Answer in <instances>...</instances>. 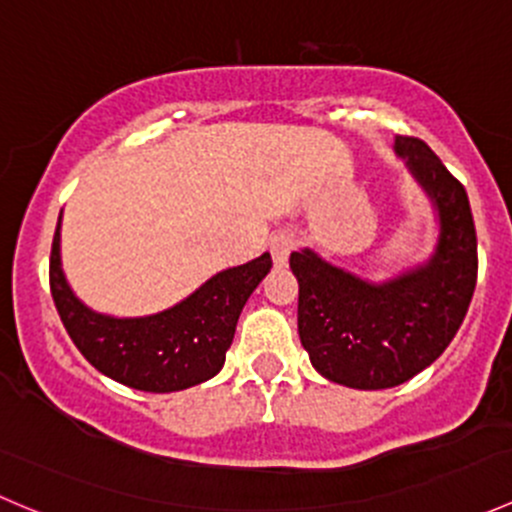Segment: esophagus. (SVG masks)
Returning a JSON list of instances; mask_svg holds the SVG:
<instances>
[{"mask_svg": "<svg viewBox=\"0 0 512 512\" xmlns=\"http://www.w3.org/2000/svg\"><path fill=\"white\" fill-rule=\"evenodd\" d=\"M297 247V237L289 235V232H280L270 240V252H272V260H275L277 267H285L289 260V252Z\"/></svg>", "mask_w": 512, "mask_h": 512, "instance_id": "obj_1", "label": "esophagus"}]
</instances>
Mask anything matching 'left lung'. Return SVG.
Here are the masks:
<instances>
[{
	"label": "left lung",
	"mask_w": 512,
	"mask_h": 512,
	"mask_svg": "<svg viewBox=\"0 0 512 512\" xmlns=\"http://www.w3.org/2000/svg\"><path fill=\"white\" fill-rule=\"evenodd\" d=\"M396 148L441 215L428 265L369 285L309 250L289 255L302 347L324 379L352 389H391L433 364L463 324L478 280L476 225L463 183L421 138L396 136Z\"/></svg>",
	"instance_id": "1"
}]
</instances>
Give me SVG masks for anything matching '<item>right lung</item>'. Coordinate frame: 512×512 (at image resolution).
Returning a JSON list of instances; mask_svg holds the SVG:
<instances>
[{
	"instance_id": "right-lung-1",
	"label": "right lung",
	"mask_w": 512,
	"mask_h": 512,
	"mask_svg": "<svg viewBox=\"0 0 512 512\" xmlns=\"http://www.w3.org/2000/svg\"><path fill=\"white\" fill-rule=\"evenodd\" d=\"M270 267L272 257L265 252L247 265L215 275L168 312L141 319H113L91 312L71 294L61 272L56 225L49 287L71 342L91 366L131 389L168 394L208 381L223 369L237 317Z\"/></svg>"
}]
</instances>
